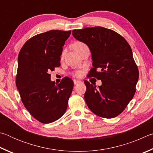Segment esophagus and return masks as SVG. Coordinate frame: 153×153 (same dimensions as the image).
<instances>
[{"label": "esophagus", "instance_id": "esophagus-1", "mask_svg": "<svg viewBox=\"0 0 153 153\" xmlns=\"http://www.w3.org/2000/svg\"><path fill=\"white\" fill-rule=\"evenodd\" d=\"M74 85H77V84H79V83H80V82H81V81H79V80H74Z\"/></svg>", "mask_w": 153, "mask_h": 153}]
</instances>
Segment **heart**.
<instances>
[{
  "mask_svg": "<svg viewBox=\"0 0 153 153\" xmlns=\"http://www.w3.org/2000/svg\"><path fill=\"white\" fill-rule=\"evenodd\" d=\"M85 46H87V45H85V44H84V43L82 42H74V44H73V47H74V50H76L77 52H79L80 50H81L82 48H84V47H85ZM64 53H65V51L64 50L63 52H62L61 58H63V57H64ZM72 74H73V75H74V76L79 77V76H81V72H80L79 71H74Z\"/></svg>",
  "mask_w": 153,
  "mask_h": 153,
  "instance_id": "heart-1",
  "label": "heart"
}]
</instances>
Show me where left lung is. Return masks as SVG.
Wrapping results in <instances>:
<instances>
[{"label":"left lung","instance_id":"left-lung-1","mask_svg":"<svg viewBox=\"0 0 153 153\" xmlns=\"http://www.w3.org/2000/svg\"><path fill=\"white\" fill-rule=\"evenodd\" d=\"M72 36L91 52L89 76L102 82L97 87L85 81V100L93 113L113 118L126 108L136 92L139 72L131 47L124 37L102 27L74 29Z\"/></svg>","mask_w":153,"mask_h":153}]
</instances>
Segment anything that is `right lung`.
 Masks as SVG:
<instances>
[{
  "label": "right lung",
  "mask_w": 153,
  "mask_h": 153,
  "mask_svg": "<svg viewBox=\"0 0 153 153\" xmlns=\"http://www.w3.org/2000/svg\"><path fill=\"white\" fill-rule=\"evenodd\" d=\"M71 31L50 30L28 39L18 56L16 86L25 108L35 119L49 124L63 116L73 89L68 77L51 81L50 71L60 66L62 47Z\"/></svg>",
  "instance_id": "add662e5"
}]
</instances>
